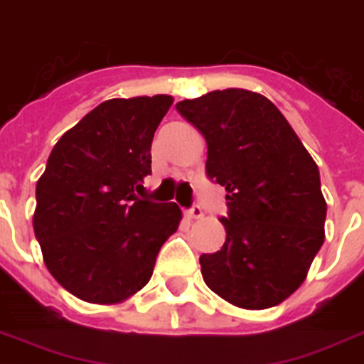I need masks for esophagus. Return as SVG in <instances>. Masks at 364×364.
<instances>
[{"label":"esophagus","instance_id":"esophagus-1","mask_svg":"<svg viewBox=\"0 0 364 364\" xmlns=\"http://www.w3.org/2000/svg\"><path fill=\"white\" fill-rule=\"evenodd\" d=\"M184 215L188 218H201V217H203V209H201L199 205H192L190 209H186Z\"/></svg>","mask_w":364,"mask_h":364}]
</instances>
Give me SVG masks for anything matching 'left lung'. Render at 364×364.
<instances>
[{
	"label": "left lung",
	"mask_w": 364,
	"mask_h": 364,
	"mask_svg": "<svg viewBox=\"0 0 364 364\" xmlns=\"http://www.w3.org/2000/svg\"><path fill=\"white\" fill-rule=\"evenodd\" d=\"M176 109L203 134L205 172L226 190V242L199 257L205 284L236 307H274L301 286L324 242L318 166L264 95L217 90Z\"/></svg>",
	"instance_id": "left-lung-1"
}]
</instances>
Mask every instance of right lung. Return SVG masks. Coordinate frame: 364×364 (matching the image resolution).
Instances as JSON below:
<instances>
[{"label": "right lung", "mask_w": 364, "mask_h": 364, "mask_svg": "<svg viewBox=\"0 0 364 364\" xmlns=\"http://www.w3.org/2000/svg\"><path fill=\"white\" fill-rule=\"evenodd\" d=\"M171 105V95L103 101L49 153L34 234L51 276L78 299L119 303L140 291L178 228V205L146 199L141 184Z\"/></svg>", "instance_id": "1"}]
</instances>
